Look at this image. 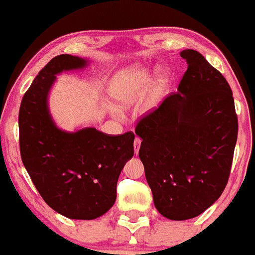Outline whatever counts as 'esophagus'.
<instances>
[{
    "instance_id": "esophagus-1",
    "label": "esophagus",
    "mask_w": 255,
    "mask_h": 255,
    "mask_svg": "<svg viewBox=\"0 0 255 255\" xmlns=\"http://www.w3.org/2000/svg\"><path fill=\"white\" fill-rule=\"evenodd\" d=\"M140 143H142V139H140V138H138V137L134 138V142H133V149H134V153H136V155H138V152H139Z\"/></svg>"
}]
</instances>
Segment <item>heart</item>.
I'll return each instance as SVG.
<instances>
[{"label": "heart", "instance_id": "b5f03b06", "mask_svg": "<svg viewBox=\"0 0 255 255\" xmlns=\"http://www.w3.org/2000/svg\"><path fill=\"white\" fill-rule=\"evenodd\" d=\"M151 86V75L146 70L132 68L116 75L111 81L110 92L119 105H133L144 98ZM156 103L155 97H150L145 104L146 110L151 109Z\"/></svg>", "mask_w": 255, "mask_h": 255}]
</instances>
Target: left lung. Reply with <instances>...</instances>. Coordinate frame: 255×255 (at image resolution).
<instances>
[{
	"label": "left lung",
	"mask_w": 255,
	"mask_h": 255,
	"mask_svg": "<svg viewBox=\"0 0 255 255\" xmlns=\"http://www.w3.org/2000/svg\"><path fill=\"white\" fill-rule=\"evenodd\" d=\"M177 91L138 122L139 158L156 209L166 219L196 218L221 196L238 138L234 98L225 77L194 49Z\"/></svg>",
	"instance_id": "8db88e82"
}]
</instances>
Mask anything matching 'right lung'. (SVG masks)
<instances>
[{"instance_id": "right-lung-1", "label": "right lung", "mask_w": 255, "mask_h": 255, "mask_svg": "<svg viewBox=\"0 0 255 255\" xmlns=\"http://www.w3.org/2000/svg\"><path fill=\"white\" fill-rule=\"evenodd\" d=\"M79 56L61 54L39 72L18 112L22 163L45 202L74 220L105 214L117 197L121 171L133 156V132L106 134L94 128L66 132L49 115L48 93L55 75L87 66Z\"/></svg>"}]
</instances>
